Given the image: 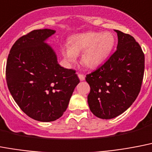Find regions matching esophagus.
Returning a JSON list of instances; mask_svg holds the SVG:
<instances>
[{
    "label": "esophagus",
    "mask_w": 152,
    "mask_h": 152,
    "mask_svg": "<svg viewBox=\"0 0 152 152\" xmlns=\"http://www.w3.org/2000/svg\"><path fill=\"white\" fill-rule=\"evenodd\" d=\"M77 77L80 79V81H84L85 80V75H82V74H77Z\"/></svg>",
    "instance_id": "34e87169"
}]
</instances>
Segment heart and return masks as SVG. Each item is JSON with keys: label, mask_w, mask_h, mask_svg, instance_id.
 Returning a JSON list of instances; mask_svg holds the SVG:
<instances>
[{"label": "heart", "mask_w": 152, "mask_h": 152, "mask_svg": "<svg viewBox=\"0 0 152 152\" xmlns=\"http://www.w3.org/2000/svg\"><path fill=\"white\" fill-rule=\"evenodd\" d=\"M115 39L110 32H86L70 37L69 44L61 47V53L66 64L75 63L82 53L84 66L95 69L106 61L115 46Z\"/></svg>", "instance_id": "obj_1"}]
</instances>
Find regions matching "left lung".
Segmentation results:
<instances>
[{"mask_svg":"<svg viewBox=\"0 0 152 152\" xmlns=\"http://www.w3.org/2000/svg\"><path fill=\"white\" fill-rule=\"evenodd\" d=\"M117 50L105 64L86 75L90 86L88 104L93 115L110 119L126 111L137 99L144 72V55L134 37L115 30Z\"/></svg>","mask_w":152,"mask_h":152,"instance_id":"obj_1","label":"left lung"}]
</instances>
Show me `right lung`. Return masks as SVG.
I'll return each instance as SVG.
<instances>
[{
	"label": "right lung",
	"instance_id": "add662e5",
	"mask_svg": "<svg viewBox=\"0 0 152 152\" xmlns=\"http://www.w3.org/2000/svg\"><path fill=\"white\" fill-rule=\"evenodd\" d=\"M55 30H35L17 40L6 65L11 95L33 119L53 122L64 115L79 79L75 70L58 64L56 52L46 41Z\"/></svg>",
	"mask_w": 152,
	"mask_h": 152
}]
</instances>
